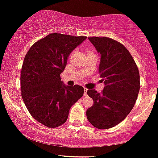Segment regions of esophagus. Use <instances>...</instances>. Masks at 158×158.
I'll return each instance as SVG.
<instances>
[{"label":"esophagus","instance_id":"1","mask_svg":"<svg viewBox=\"0 0 158 158\" xmlns=\"http://www.w3.org/2000/svg\"><path fill=\"white\" fill-rule=\"evenodd\" d=\"M87 91H88V89L84 87V96H86V95H87Z\"/></svg>","mask_w":158,"mask_h":158}]
</instances>
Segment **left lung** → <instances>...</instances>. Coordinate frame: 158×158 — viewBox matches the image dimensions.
Masks as SVG:
<instances>
[{
	"label": "left lung",
	"instance_id": "8db88e82",
	"mask_svg": "<svg viewBox=\"0 0 158 158\" xmlns=\"http://www.w3.org/2000/svg\"><path fill=\"white\" fill-rule=\"evenodd\" d=\"M88 39L100 54L98 72L105 86L101 93L88 89L94 103L86 117L96 128L108 129L125 119L134 107L140 87L139 70L122 43L108 37Z\"/></svg>",
	"mask_w": 158,
	"mask_h": 158
}]
</instances>
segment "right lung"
<instances>
[{"label": "right lung", "mask_w": 158, "mask_h": 158, "mask_svg": "<svg viewBox=\"0 0 158 158\" xmlns=\"http://www.w3.org/2000/svg\"><path fill=\"white\" fill-rule=\"evenodd\" d=\"M86 39L51 33L35 42L24 56L21 72L22 97L29 113L48 127L66 122L71 107L84 95L79 85H63L60 74L70 53Z\"/></svg>", "instance_id": "obj_1"}]
</instances>
